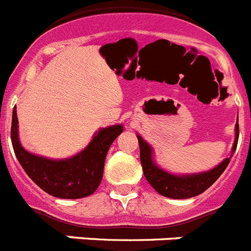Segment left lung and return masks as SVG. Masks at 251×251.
<instances>
[{
  "mask_svg": "<svg viewBox=\"0 0 251 251\" xmlns=\"http://www.w3.org/2000/svg\"><path fill=\"white\" fill-rule=\"evenodd\" d=\"M235 142L233 146V153L238 146L239 139V124L235 126ZM139 142V151H141V163L143 168L144 176L149 181L151 187L157 190L160 195H164L173 199H187V198L195 197L205 192L214 181L219 178L227 167L230 158H226L223 163H220L214 169L206 172V173L195 174V176H172L167 172L162 171L151 160V149L146 142L138 135Z\"/></svg>",
  "mask_w": 251,
  "mask_h": 251,
  "instance_id": "obj_1",
  "label": "left lung"
}]
</instances>
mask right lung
Masks as SVG:
<instances>
[{
  "instance_id": "right-lung-1",
  "label": "right lung",
  "mask_w": 251,
  "mask_h": 251,
  "mask_svg": "<svg viewBox=\"0 0 251 251\" xmlns=\"http://www.w3.org/2000/svg\"><path fill=\"white\" fill-rule=\"evenodd\" d=\"M123 132L122 126L103 128L82 153L66 160L37 157L22 148L17 135V113L13 108L11 141L18 162L27 176L52 197L78 199L93 194L103 176L110 144Z\"/></svg>"
}]
</instances>
